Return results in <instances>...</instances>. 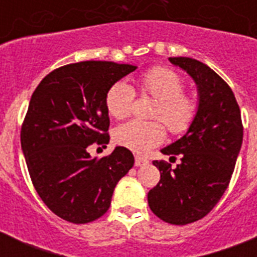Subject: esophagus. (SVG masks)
I'll return each mask as SVG.
<instances>
[{
  "mask_svg": "<svg viewBox=\"0 0 257 257\" xmlns=\"http://www.w3.org/2000/svg\"><path fill=\"white\" fill-rule=\"evenodd\" d=\"M149 161L145 159V157H141V156H136L135 157V165L136 167H141V165H147Z\"/></svg>",
  "mask_w": 257,
  "mask_h": 257,
  "instance_id": "obj_1",
  "label": "esophagus"
}]
</instances>
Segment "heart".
Returning a JSON list of instances; mask_svg holds the SVG:
<instances>
[{
  "label": "heart",
  "mask_w": 257,
  "mask_h": 257,
  "mask_svg": "<svg viewBox=\"0 0 257 257\" xmlns=\"http://www.w3.org/2000/svg\"><path fill=\"white\" fill-rule=\"evenodd\" d=\"M184 88L183 78L167 66H153L139 78L140 92L157 100L152 116L164 121L173 135L187 132L197 114V101L184 93ZM135 96V89L129 84L114 82L105 96L106 110L117 120L128 117L132 112ZM161 121H129L116 129L114 140L133 152H148L165 139V128Z\"/></svg>",
  "instance_id": "1"
}]
</instances>
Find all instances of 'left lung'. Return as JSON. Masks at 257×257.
I'll list each match as a JSON object with an SVG mask.
<instances>
[{"label": "left lung", "mask_w": 257, "mask_h": 257, "mask_svg": "<svg viewBox=\"0 0 257 257\" xmlns=\"http://www.w3.org/2000/svg\"><path fill=\"white\" fill-rule=\"evenodd\" d=\"M187 70L199 88L195 121L180 140L161 149L176 160L175 169L155 160L160 181L148 192L151 211L165 223L185 225L203 219L228 188L243 143V122L235 94L227 82L203 62L169 57Z\"/></svg>", "instance_id": "obj_1"}]
</instances>
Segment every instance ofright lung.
<instances>
[{"label": "right lung", "instance_id": "add662e5", "mask_svg": "<svg viewBox=\"0 0 257 257\" xmlns=\"http://www.w3.org/2000/svg\"><path fill=\"white\" fill-rule=\"evenodd\" d=\"M136 69L129 64L82 61L60 66L42 78L21 126V148L38 196L58 217L73 224L100 219L113 191L135 164L117 147L100 160L90 145L106 147L108 89Z\"/></svg>", "mask_w": 257, "mask_h": 257}]
</instances>
